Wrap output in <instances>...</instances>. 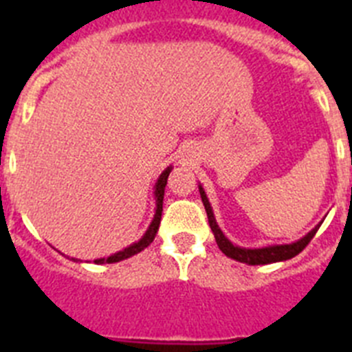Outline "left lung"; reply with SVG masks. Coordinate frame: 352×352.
I'll return each mask as SVG.
<instances>
[{
    "label": "left lung",
    "instance_id": "obj_1",
    "mask_svg": "<svg viewBox=\"0 0 352 352\" xmlns=\"http://www.w3.org/2000/svg\"><path fill=\"white\" fill-rule=\"evenodd\" d=\"M199 192H201V199H203L204 210H206L208 214V222H210L211 231L214 234V241L219 245L220 250L226 254L227 257H231V259L238 261V263H245L250 264V266H256V264H272V263H280V261H287L292 259L294 256H298L301 250H303L307 245L310 243V239L316 236L317 229L321 227L322 220L314 227L312 231H309L303 238H300L294 243H285V245H268V247H261V248H245V247H238L232 241L226 238V234L222 232V229L217 223V219H214L213 210H211V204L208 201V195L204 192V188L199 185Z\"/></svg>",
    "mask_w": 352,
    "mask_h": 352
}]
</instances>
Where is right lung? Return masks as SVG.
Wrapping results in <instances>:
<instances>
[{"instance_id":"add662e5","label":"right lung","mask_w":352,"mask_h":352,"mask_svg":"<svg viewBox=\"0 0 352 352\" xmlns=\"http://www.w3.org/2000/svg\"><path fill=\"white\" fill-rule=\"evenodd\" d=\"M170 170H173V166L167 167V169L164 170L160 176H158L157 183H155V214H153V220H151V223H149V227L146 229L144 234H142V238L139 239V241H135V243L129 245L126 248H123V250L113 254V256L102 257V259H95L93 263H95V264L120 263V261L129 259V257H132V256H135V254H139V252H142L146 247H148L149 243H151V241H153L155 236H157L158 227H160L162 206H164V190H166L167 178H169ZM72 261H77V259H74V257H72Z\"/></svg>"}]
</instances>
